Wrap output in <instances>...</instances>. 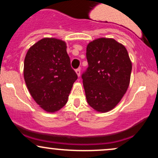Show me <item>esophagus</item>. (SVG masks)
I'll return each instance as SVG.
<instances>
[{"instance_id": "obj_1", "label": "esophagus", "mask_w": 158, "mask_h": 158, "mask_svg": "<svg viewBox=\"0 0 158 158\" xmlns=\"http://www.w3.org/2000/svg\"><path fill=\"white\" fill-rule=\"evenodd\" d=\"M76 73H77V76L78 77H80V73H81V70H80V68H78V69H77V70H76Z\"/></svg>"}]
</instances>
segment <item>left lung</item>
<instances>
[{"mask_svg":"<svg viewBox=\"0 0 158 158\" xmlns=\"http://www.w3.org/2000/svg\"><path fill=\"white\" fill-rule=\"evenodd\" d=\"M88 68L81 75L87 102L105 113L120 102L130 83L132 69L124 45L114 39L99 38L86 48Z\"/></svg>","mask_w":158,"mask_h":158,"instance_id":"8db88e82","label":"left lung"}]
</instances>
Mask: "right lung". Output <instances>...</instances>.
Instances as JSON below:
<instances>
[{"label":"right lung","mask_w":158,"mask_h":158,"mask_svg":"<svg viewBox=\"0 0 158 158\" xmlns=\"http://www.w3.org/2000/svg\"><path fill=\"white\" fill-rule=\"evenodd\" d=\"M66 49L62 40L44 38L32 45L25 56L27 87L35 102L47 112L53 113L65 106L78 78Z\"/></svg>","instance_id":"obj_1"}]
</instances>
